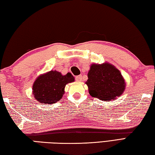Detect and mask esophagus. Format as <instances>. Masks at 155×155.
I'll return each instance as SVG.
<instances>
[{"label":"esophagus","instance_id":"esophagus-1","mask_svg":"<svg viewBox=\"0 0 155 155\" xmlns=\"http://www.w3.org/2000/svg\"><path fill=\"white\" fill-rule=\"evenodd\" d=\"M75 80L78 81H81L82 80V76H81V75H78V76L75 77Z\"/></svg>","mask_w":155,"mask_h":155}]
</instances>
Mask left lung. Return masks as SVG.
Returning <instances> with one entry per match:
<instances>
[{
  "label": "left lung",
  "instance_id": "left-lung-1",
  "mask_svg": "<svg viewBox=\"0 0 155 155\" xmlns=\"http://www.w3.org/2000/svg\"><path fill=\"white\" fill-rule=\"evenodd\" d=\"M86 84L92 97L103 101H111L123 94L125 81L118 69L109 63H92L87 73Z\"/></svg>",
  "mask_w": 155,
  "mask_h": 155
}]
</instances>
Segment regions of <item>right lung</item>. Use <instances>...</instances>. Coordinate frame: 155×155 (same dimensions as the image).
<instances>
[{"instance_id":"add662e5","label":"right lung","mask_w":155,"mask_h":155,"mask_svg":"<svg viewBox=\"0 0 155 155\" xmlns=\"http://www.w3.org/2000/svg\"><path fill=\"white\" fill-rule=\"evenodd\" d=\"M75 78L71 73L62 75L56 70H51L40 75L32 86V94L42 104H53L59 101L65 94L68 84L74 82Z\"/></svg>"}]
</instances>
